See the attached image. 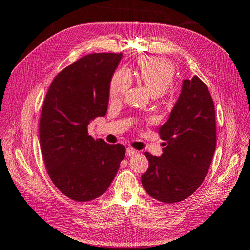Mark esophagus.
Here are the masks:
<instances>
[{
	"label": "esophagus",
	"instance_id": "obj_1",
	"mask_svg": "<svg viewBox=\"0 0 250 250\" xmlns=\"http://www.w3.org/2000/svg\"><path fill=\"white\" fill-rule=\"evenodd\" d=\"M137 152H138L137 150H134V149H132V148H130V147H128V148L126 149V154H127L128 156H131V155L135 154Z\"/></svg>",
	"mask_w": 250,
	"mask_h": 250
}]
</instances>
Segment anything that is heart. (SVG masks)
<instances>
[{"instance_id":"heart-1","label":"heart","mask_w":250,"mask_h":250,"mask_svg":"<svg viewBox=\"0 0 250 250\" xmlns=\"http://www.w3.org/2000/svg\"><path fill=\"white\" fill-rule=\"evenodd\" d=\"M137 77L146 85L152 96H161L174 80V66L167 59L160 57H142L135 70ZM131 85V75L127 69H119L111 78L110 99L121 100Z\"/></svg>"}]
</instances>
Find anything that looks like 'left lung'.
Masks as SVG:
<instances>
[{"instance_id":"1","label":"left lung","mask_w":250,"mask_h":250,"mask_svg":"<svg viewBox=\"0 0 250 250\" xmlns=\"http://www.w3.org/2000/svg\"><path fill=\"white\" fill-rule=\"evenodd\" d=\"M158 133L167 143L161 156L144 153L149 168L142 185L158 201L179 202L200 187L216 149L214 102L197 76L183 80L178 99Z\"/></svg>"}]
</instances>
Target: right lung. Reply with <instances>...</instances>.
Masks as SVG:
<instances>
[{
  "label": "right lung",
  "mask_w": 250,
  "mask_h": 250,
  "mask_svg": "<svg viewBox=\"0 0 250 250\" xmlns=\"http://www.w3.org/2000/svg\"><path fill=\"white\" fill-rule=\"evenodd\" d=\"M123 54L95 53L60 72L49 87L40 120L41 149L58 190L75 201L107 191L125 156L121 144L88 135L87 126L106 115L112 75Z\"/></svg>",
  "instance_id": "1"
}]
</instances>
